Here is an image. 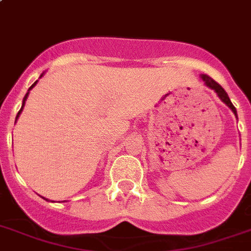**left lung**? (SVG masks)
<instances>
[{"instance_id":"obj_1","label":"left lung","mask_w":251,"mask_h":251,"mask_svg":"<svg viewBox=\"0 0 251 251\" xmlns=\"http://www.w3.org/2000/svg\"><path fill=\"white\" fill-rule=\"evenodd\" d=\"M201 79H202V81H204V84H205L206 87L210 88V89H213V91L217 93V96H219L220 100L223 101L224 104L226 105V106H229V108H230V110L234 113V116L237 117L236 108H234V105L232 104V101H230V99H229V96H227V93L225 92V89H224V88L221 87L219 83H216L215 80L212 79V77H209L208 75H201Z\"/></svg>"}]
</instances>
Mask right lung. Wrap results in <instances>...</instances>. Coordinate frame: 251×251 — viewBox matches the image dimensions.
<instances>
[{
    "instance_id": "add662e5",
    "label": "right lung",
    "mask_w": 251,
    "mask_h": 251,
    "mask_svg": "<svg viewBox=\"0 0 251 251\" xmlns=\"http://www.w3.org/2000/svg\"><path fill=\"white\" fill-rule=\"evenodd\" d=\"M43 75H45V74H42V75H41V76H39V79H41V77H42V76H43ZM36 83H38V80H36L35 83L32 84L31 87L28 88V91H27V93H26V95H25V97H24V101H22V106H21V110H19V112H18V114H17V117H15V122H17V120H18V117H19V114H21V113H22V110H24L25 102H26V100H27V96H28V93H30V91H31L32 88L35 87V85H36ZM43 199H45V200H47V199H46V198H43ZM47 201H49V200H47Z\"/></svg>"
}]
</instances>
